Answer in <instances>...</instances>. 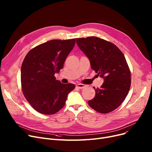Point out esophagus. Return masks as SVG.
<instances>
[{
  "instance_id": "obj_1",
  "label": "esophagus",
  "mask_w": 152,
  "mask_h": 152,
  "mask_svg": "<svg viewBox=\"0 0 152 152\" xmlns=\"http://www.w3.org/2000/svg\"><path fill=\"white\" fill-rule=\"evenodd\" d=\"M86 85L83 84H76V87L77 88H80V89H83L84 88H85Z\"/></svg>"
}]
</instances>
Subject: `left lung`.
I'll return each instance as SVG.
<instances>
[{
    "mask_svg": "<svg viewBox=\"0 0 152 152\" xmlns=\"http://www.w3.org/2000/svg\"><path fill=\"white\" fill-rule=\"evenodd\" d=\"M76 43L88 58L91 68L104 81L100 88L94 87L96 95L89 105L102 114L113 111L130 88V71L124 54L113 43L96 37L76 38Z\"/></svg>",
    "mask_w": 152,
    "mask_h": 152,
    "instance_id": "8db88e82",
    "label": "left lung"
}]
</instances>
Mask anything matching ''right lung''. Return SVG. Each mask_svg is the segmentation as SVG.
<instances>
[{
  "label": "right lung",
  "instance_id": "right-lung-1",
  "mask_svg": "<svg viewBox=\"0 0 152 152\" xmlns=\"http://www.w3.org/2000/svg\"><path fill=\"white\" fill-rule=\"evenodd\" d=\"M76 38L52 39L37 46L25 57L21 67L23 93L31 107L38 113L51 115L61 109L69 92L75 88L71 83L56 80L58 73Z\"/></svg>",
  "mask_w": 152,
  "mask_h": 152
}]
</instances>
